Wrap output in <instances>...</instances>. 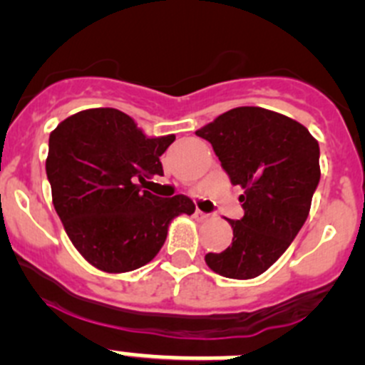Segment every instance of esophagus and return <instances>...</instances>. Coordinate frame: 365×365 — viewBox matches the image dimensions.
Masks as SVG:
<instances>
[{
    "label": "esophagus",
    "instance_id": "34e87169",
    "mask_svg": "<svg viewBox=\"0 0 365 365\" xmlns=\"http://www.w3.org/2000/svg\"><path fill=\"white\" fill-rule=\"evenodd\" d=\"M195 218H197L198 222H204V220L209 218V215L207 212H202L200 209H197V211H195Z\"/></svg>",
    "mask_w": 365,
    "mask_h": 365
}]
</instances>
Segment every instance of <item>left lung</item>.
Returning <instances> with one entry per match:
<instances>
[{"label":"left lung","instance_id":"8db88e82","mask_svg":"<svg viewBox=\"0 0 365 365\" xmlns=\"http://www.w3.org/2000/svg\"><path fill=\"white\" fill-rule=\"evenodd\" d=\"M195 135L211 143L230 182L243 187V218L229 220L232 243L205 262L227 279H255L304 227L321 178L319 143L300 122L257 106L225 111Z\"/></svg>","mask_w":365,"mask_h":365}]
</instances>
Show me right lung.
I'll use <instances>...</instances> for the list:
<instances>
[{
    "instance_id": "add662e5",
    "label": "right lung",
    "mask_w": 365,
    "mask_h": 365,
    "mask_svg": "<svg viewBox=\"0 0 365 365\" xmlns=\"http://www.w3.org/2000/svg\"><path fill=\"white\" fill-rule=\"evenodd\" d=\"M174 140L149 138L115 108L79 111L49 135L53 205L76 250L101 272L142 268L161 250L172 220L195 212L191 198H161L140 184L163 175L160 156Z\"/></svg>"
}]
</instances>
